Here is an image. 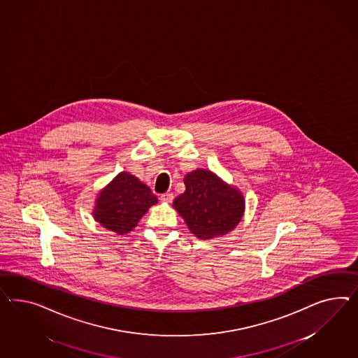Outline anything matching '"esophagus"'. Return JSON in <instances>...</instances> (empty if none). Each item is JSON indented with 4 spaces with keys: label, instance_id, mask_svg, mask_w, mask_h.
Segmentation results:
<instances>
[{
    "label": "esophagus",
    "instance_id": "34e87169",
    "mask_svg": "<svg viewBox=\"0 0 358 358\" xmlns=\"http://www.w3.org/2000/svg\"><path fill=\"white\" fill-rule=\"evenodd\" d=\"M174 195L172 193H164L160 195V199L166 203H171L173 201Z\"/></svg>",
    "mask_w": 358,
    "mask_h": 358
}]
</instances>
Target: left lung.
<instances>
[{"instance_id": "8db88e82", "label": "left lung", "mask_w": 358, "mask_h": 358, "mask_svg": "<svg viewBox=\"0 0 358 358\" xmlns=\"http://www.w3.org/2000/svg\"><path fill=\"white\" fill-rule=\"evenodd\" d=\"M184 182L186 190L174 199L173 207L198 238L227 234L241 220L245 207L241 193L213 172L196 169L185 176Z\"/></svg>"}]
</instances>
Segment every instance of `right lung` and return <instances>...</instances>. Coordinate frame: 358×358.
<instances>
[{
    "mask_svg": "<svg viewBox=\"0 0 358 358\" xmlns=\"http://www.w3.org/2000/svg\"><path fill=\"white\" fill-rule=\"evenodd\" d=\"M157 198L148 186L136 177L121 172L99 195L94 216L106 229L125 234L136 227V222Z\"/></svg>",
    "mask_w": 358,
    "mask_h": 358,
    "instance_id": "right-lung-1",
    "label": "right lung"
}]
</instances>
